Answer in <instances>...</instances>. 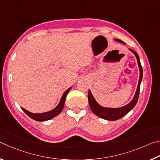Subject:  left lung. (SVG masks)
Wrapping results in <instances>:
<instances>
[{
	"label": "left lung",
	"instance_id": "8db88e82",
	"mask_svg": "<svg viewBox=\"0 0 160 160\" xmlns=\"http://www.w3.org/2000/svg\"><path fill=\"white\" fill-rule=\"evenodd\" d=\"M114 41L120 42L121 44H126L123 42L121 41L120 39H115ZM129 50L131 51V52L134 54L136 57L138 65L139 70H140V77H139V80H138V87L136 89V92H135V94L133 97V98L130 102L128 104H127L125 106L118 107V108H111V107H103L102 105H100L98 102L96 101V99H94V96L92 94L90 90H89L88 92V101H89V105H90V107L94 114L99 116V118H102L103 119H105V120L108 121H116L118 120V119L122 118L123 116L126 115L130 111H131L133 109L134 107L136 104V103L138 100L139 97V93H140V83L142 82V68L141 66V64H140V61L139 58V56L138 55V53L135 52L131 48H129Z\"/></svg>",
	"mask_w": 160,
	"mask_h": 160
}]
</instances>
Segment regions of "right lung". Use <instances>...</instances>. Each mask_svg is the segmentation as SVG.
<instances>
[{"label":"right lung","mask_w":160,"mask_h":160,"mask_svg":"<svg viewBox=\"0 0 160 160\" xmlns=\"http://www.w3.org/2000/svg\"><path fill=\"white\" fill-rule=\"evenodd\" d=\"M72 87H70L66 91L64 92V93L62 95L60 102H59L58 104L56 106L54 109L52 110L48 111V112H44V113H32L29 111L26 110L24 109V108L21 107L22 109L27 115L29 116L31 118L34 119V120L37 121H48L50 120V119H52L53 118L55 117V116H58L59 113H60L62 110H63V107H64V104H65V101H66V98L68 93L69 92V91L71 90Z\"/></svg>","instance_id":"obj_1"}]
</instances>
